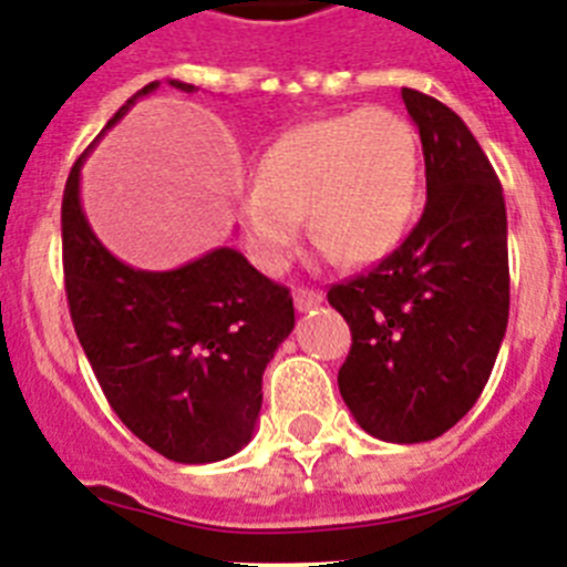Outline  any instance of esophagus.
Listing matches in <instances>:
<instances>
[{"mask_svg":"<svg viewBox=\"0 0 567 567\" xmlns=\"http://www.w3.org/2000/svg\"><path fill=\"white\" fill-rule=\"evenodd\" d=\"M321 301H323V292H318V289H295V307L301 309V312L318 307Z\"/></svg>","mask_w":567,"mask_h":567,"instance_id":"obj_1","label":"esophagus"}]
</instances>
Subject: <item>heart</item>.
<instances>
[{
    "mask_svg": "<svg viewBox=\"0 0 567 567\" xmlns=\"http://www.w3.org/2000/svg\"><path fill=\"white\" fill-rule=\"evenodd\" d=\"M422 145L390 109L350 111L280 134L258 163V183L237 200L251 258L284 272L303 212L327 258L367 264L390 249L413 220Z\"/></svg>",
    "mask_w": 567,
    "mask_h": 567,
    "instance_id": "heart-1",
    "label": "heart"
}]
</instances>
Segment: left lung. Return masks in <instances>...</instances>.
Returning <instances> with one entry per match:
<instances>
[{
  "label": "left lung",
  "mask_w": 567,
  "mask_h": 567,
  "mask_svg": "<svg viewBox=\"0 0 567 567\" xmlns=\"http://www.w3.org/2000/svg\"><path fill=\"white\" fill-rule=\"evenodd\" d=\"M424 152L427 203L404 244L327 292L350 323L338 390L361 430L393 444L439 439L467 415L499 355L511 309L499 177L456 111L401 89Z\"/></svg>",
  "instance_id": "left-lung-1"
}]
</instances>
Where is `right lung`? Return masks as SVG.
<instances>
[{
    "instance_id": "1",
    "label": "right lung",
    "mask_w": 567,
    "mask_h": 567,
    "mask_svg": "<svg viewBox=\"0 0 567 567\" xmlns=\"http://www.w3.org/2000/svg\"><path fill=\"white\" fill-rule=\"evenodd\" d=\"M157 89H140L105 128ZM82 159L62 195V266L76 338L111 410L172 462L235 456L255 433L266 364L295 327L292 295L229 246L168 272L114 258L82 212Z\"/></svg>"
}]
</instances>
